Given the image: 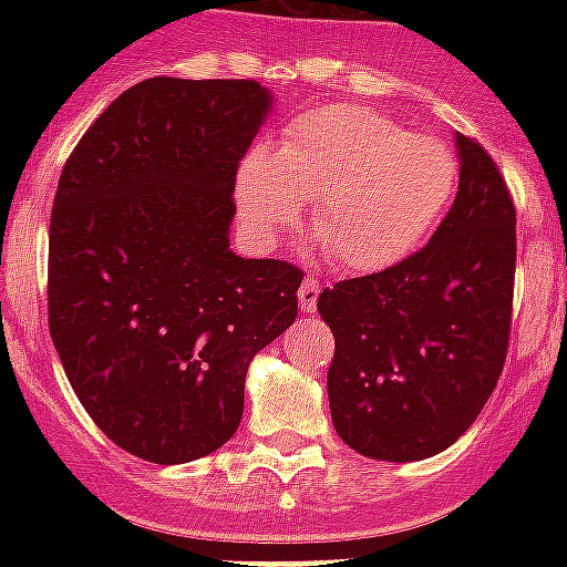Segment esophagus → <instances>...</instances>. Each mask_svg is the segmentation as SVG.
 I'll return each instance as SVG.
<instances>
[{
  "label": "esophagus",
  "mask_w": 567,
  "mask_h": 567,
  "mask_svg": "<svg viewBox=\"0 0 567 567\" xmlns=\"http://www.w3.org/2000/svg\"><path fill=\"white\" fill-rule=\"evenodd\" d=\"M318 297H320V282L318 276L309 274L302 279L300 291H297V300H300V309L302 311H315L318 309Z\"/></svg>",
  "instance_id": "esophagus-1"
}]
</instances>
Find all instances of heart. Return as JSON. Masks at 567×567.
<instances>
[{"label": "heart", "instance_id": "obj_1", "mask_svg": "<svg viewBox=\"0 0 567 567\" xmlns=\"http://www.w3.org/2000/svg\"><path fill=\"white\" fill-rule=\"evenodd\" d=\"M456 158L435 137L364 105L309 111L238 173V214L270 244L311 203V231L338 267L377 274L403 261L450 203Z\"/></svg>", "mask_w": 567, "mask_h": 567}]
</instances>
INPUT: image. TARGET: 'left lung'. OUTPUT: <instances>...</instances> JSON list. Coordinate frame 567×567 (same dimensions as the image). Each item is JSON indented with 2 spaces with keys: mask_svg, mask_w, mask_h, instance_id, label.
Instances as JSON below:
<instances>
[{
  "mask_svg": "<svg viewBox=\"0 0 567 567\" xmlns=\"http://www.w3.org/2000/svg\"><path fill=\"white\" fill-rule=\"evenodd\" d=\"M458 190L435 235L400 265L318 297L336 336L327 391L344 444L417 462L476 421L512 327L515 205L483 146L456 135Z\"/></svg>",
  "mask_w": 567,
  "mask_h": 567,
  "instance_id": "8db88e82",
  "label": "left lung"
}]
</instances>
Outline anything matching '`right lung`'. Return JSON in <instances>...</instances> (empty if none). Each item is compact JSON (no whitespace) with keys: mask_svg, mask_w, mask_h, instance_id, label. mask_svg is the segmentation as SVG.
I'll use <instances>...</instances> for the list:
<instances>
[{"mask_svg":"<svg viewBox=\"0 0 567 567\" xmlns=\"http://www.w3.org/2000/svg\"><path fill=\"white\" fill-rule=\"evenodd\" d=\"M270 109L252 79H146L58 179L52 344L93 423L155 465L235 435L252 355L297 320L300 267L229 249L235 173Z\"/></svg>","mask_w":567,"mask_h":567,"instance_id":"add662e5","label":"right lung"}]
</instances>
